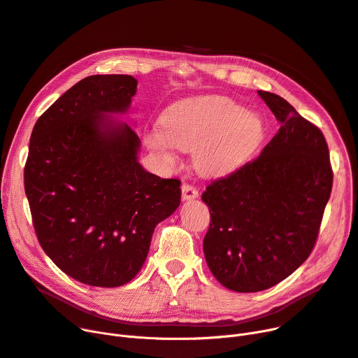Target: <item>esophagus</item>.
I'll return each instance as SVG.
<instances>
[{
  "mask_svg": "<svg viewBox=\"0 0 358 358\" xmlns=\"http://www.w3.org/2000/svg\"><path fill=\"white\" fill-rule=\"evenodd\" d=\"M181 196H182V200H193V199L199 197V192L192 184H182L181 185Z\"/></svg>",
  "mask_w": 358,
  "mask_h": 358,
  "instance_id": "34e87169",
  "label": "esophagus"
}]
</instances>
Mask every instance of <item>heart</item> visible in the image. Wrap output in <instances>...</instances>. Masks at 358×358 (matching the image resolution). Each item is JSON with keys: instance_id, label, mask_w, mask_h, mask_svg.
<instances>
[{"instance_id": "obj_1", "label": "heart", "mask_w": 358, "mask_h": 358, "mask_svg": "<svg viewBox=\"0 0 358 358\" xmlns=\"http://www.w3.org/2000/svg\"><path fill=\"white\" fill-rule=\"evenodd\" d=\"M264 136L266 126L257 113L228 97L204 96L169 106L146 143L169 164L176 161L174 146L193 152L200 174L220 177L245 164Z\"/></svg>"}]
</instances>
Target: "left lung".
Returning <instances> with one entry per match:
<instances>
[{
	"label": "left lung",
	"mask_w": 358,
	"mask_h": 358,
	"mask_svg": "<svg viewBox=\"0 0 358 358\" xmlns=\"http://www.w3.org/2000/svg\"><path fill=\"white\" fill-rule=\"evenodd\" d=\"M258 94L278 131L257 159L201 194L210 212L206 262L222 286L239 293L270 289L308 259L334 178L322 131L277 94Z\"/></svg>",
	"instance_id": "obj_1"
}]
</instances>
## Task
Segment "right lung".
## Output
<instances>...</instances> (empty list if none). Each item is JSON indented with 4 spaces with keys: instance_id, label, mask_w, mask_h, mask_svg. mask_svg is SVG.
Returning <instances> with one entry per match:
<instances>
[{
    "instance_id": "add662e5",
    "label": "right lung",
    "mask_w": 358,
    "mask_h": 358,
    "mask_svg": "<svg viewBox=\"0 0 358 358\" xmlns=\"http://www.w3.org/2000/svg\"><path fill=\"white\" fill-rule=\"evenodd\" d=\"M138 81L91 75L71 87L36 122L24 166L34 231L69 277L119 287L148 257L155 227L180 206V180L148 173L141 139L126 115Z\"/></svg>"
}]
</instances>
